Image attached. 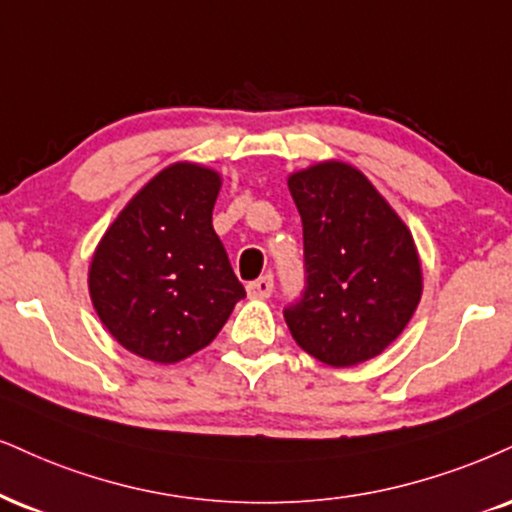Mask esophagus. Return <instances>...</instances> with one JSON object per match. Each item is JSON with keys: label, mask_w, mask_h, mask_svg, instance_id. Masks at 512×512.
Segmentation results:
<instances>
[{"label": "esophagus", "mask_w": 512, "mask_h": 512, "mask_svg": "<svg viewBox=\"0 0 512 512\" xmlns=\"http://www.w3.org/2000/svg\"><path fill=\"white\" fill-rule=\"evenodd\" d=\"M273 289H275V282H273V275H270V273L261 275L258 280L246 285V292H249L251 299H268V296L273 294Z\"/></svg>", "instance_id": "34e87169"}]
</instances>
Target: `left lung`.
Here are the masks:
<instances>
[{
    "mask_svg": "<svg viewBox=\"0 0 512 512\" xmlns=\"http://www.w3.org/2000/svg\"><path fill=\"white\" fill-rule=\"evenodd\" d=\"M287 185L304 223L306 287L285 308L294 342L332 368L380 356L420 304L413 235L349 163H315Z\"/></svg>",
    "mask_w": 512,
    "mask_h": 512,
    "instance_id": "1",
    "label": "left lung"
}]
</instances>
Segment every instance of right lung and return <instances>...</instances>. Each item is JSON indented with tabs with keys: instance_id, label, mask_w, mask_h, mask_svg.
Listing matches in <instances>:
<instances>
[{
	"instance_id": "1",
	"label": "right lung",
	"mask_w": 512,
	"mask_h": 512,
	"mask_svg": "<svg viewBox=\"0 0 512 512\" xmlns=\"http://www.w3.org/2000/svg\"><path fill=\"white\" fill-rule=\"evenodd\" d=\"M220 182L197 163L163 168L94 251V311L118 344L147 361L178 363L204 349L246 296L213 230Z\"/></svg>"
}]
</instances>
